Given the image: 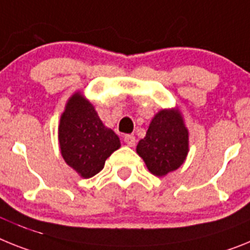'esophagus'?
<instances>
[{"label": "esophagus", "mask_w": 250, "mask_h": 250, "mask_svg": "<svg viewBox=\"0 0 250 250\" xmlns=\"http://www.w3.org/2000/svg\"><path fill=\"white\" fill-rule=\"evenodd\" d=\"M124 142L126 143L129 146H135L136 139H135V136H134V135H130V134H127V135L124 136Z\"/></svg>", "instance_id": "esophagus-1"}]
</instances>
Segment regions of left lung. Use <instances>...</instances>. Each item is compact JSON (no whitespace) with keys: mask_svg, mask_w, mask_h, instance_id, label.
I'll return each mask as SVG.
<instances>
[{"mask_svg":"<svg viewBox=\"0 0 250 250\" xmlns=\"http://www.w3.org/2000/svg\"><path fill=\"white\" fill-rule=\"evenodd\" d=\"M136 153L157 177L180 168L188 153V130L180 111H159L150 121L146 138L138 143Z\"/></svg>","mask_w":250,"mask_h":250,"instance_id":"8db88e82","label":"left lung"}]
</instances>
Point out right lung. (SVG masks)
Masks as SVG:
<instances>
[{"label":"right lung","instance_id":"add662e5","mask_svg":"<svg viewBox=\"0 0 250 250\" xmlns=\"http://www.w3.org/2000/svg\"><path fill=\"white\" fill-rule=\"evenodd\" d=\"M63 159L83 178H91L120 148V139L102 124L93 104L76 92L65 104L58 129Z\"/></svg>","mask_w":250,"mask_h":250}]
</instances>
